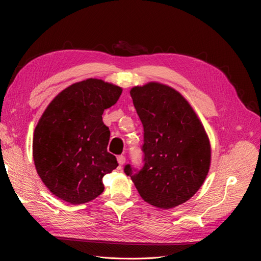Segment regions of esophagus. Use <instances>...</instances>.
Instances as JSON below:
<instances>
[{
  "label": "esophagus",
  "mask_w": 261,
  "mask_h": 261,
  "mask_svg": "<svg viewBox=\"0 0 261 261\" xmlns=\"http://www.w3.org/2000/svg\"><path fill=\"white\" fill-rule=\"evenodd\" d=\"M125 161H126V158L124 156V155H117V162H118V164L120 165H122V164H124L125 163Z\"/></svg>",
  "instance_id": "34e87169"
}]
</instances>
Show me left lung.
Segmentation results:
<instances>
[{
  "label": "left lung",
  "instance_id": "obj_1",
  "mask_svg": "<svg viewBox=\"0 0 261 261\" xmlns=\"http://www.w3.org/2000/svg\"><path fill=\"white\" fill-rule=\"evenodd\" d=\"M144 127V165L126 164L139 195L154 207L170 209L187 201L209 172V138L186 99L171 87L149 83L130 90Z\"/></svg>",
  "mask_w": 261,
  "mask_h": 261
}]
</instances>
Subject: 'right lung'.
Returning a JSON list of instances; mask_svg holds the SVG:
<instances>
[{"label":"right lung","instance_id":"add662e5","mask_svg":"<svg viewBox=\"0 0 261 261\" xmlns=\"http://www.w3.org/2000/svg\"><path fill=\"white\" fill-rule=\"evenodd\" d=\"M122 88L96 78L61 91L39 120L33 140L34 161L49 191L72 204L102 194V178L117 168L108 152L110 130L102 121Z\"/></svg>","mask_w":261,"mask_h":261}]
</instances>
